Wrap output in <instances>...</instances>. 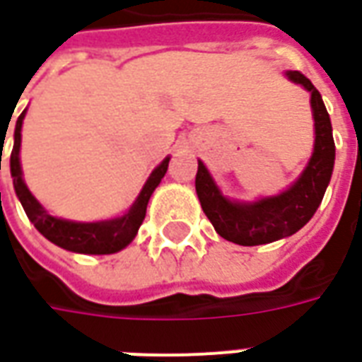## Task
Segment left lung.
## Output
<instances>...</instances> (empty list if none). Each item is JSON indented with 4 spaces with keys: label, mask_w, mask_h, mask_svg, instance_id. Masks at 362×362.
Wrapping results in <instances>:
<instances>
[{
    "label": "left lung",
    "mask_w": 362,
    "mask_h": 362,
    "mask_svg": "<svg viewBox=\"0 0 362 362\" xmlns=\"http://www.w3.org/2000/svg\"><path fill=\"white\" fill-rule=\"evenodd\" d=\"M285 77L310 93L314 118L312 157L287 189L277 196L258 197L256 202L228 199L215 184L207 166L197 160L196 192L202 209L215 230L228 243L258 246L295 235L316 213L334 173L335 143L322 95L300 71H285Z\"/></svg>",
    "instance_id": "8db88e82"
}]
</instances>
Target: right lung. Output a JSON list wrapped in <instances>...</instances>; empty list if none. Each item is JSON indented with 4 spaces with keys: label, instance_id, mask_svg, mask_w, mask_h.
Masks as SVG:
<instances>
[{
    "label": "right lung",
    "instance_id": "right-lung-1",
    "mask_svg": "<svg viewBox=\"0 0 362 362\" xmlns=\"http://www.w3.org/2000/svg\"><path fill=\"white\" fill-rule=\"evenodd\" d=\"M27 110L21 112L15 124V134H13V149L11 157H9V168H11L13 188L15 194L19 197L23 209L27 213L30 223L35 225L36 230L42 236H46L50 243H54L59 248L69 252H77V254H116V252L124 250L127 244L132 243L137 235V230L141 227L143 219H145V211H147V204H149L153 192L157 188L163 176L166 174L168 168V160L166 157L160 165L149 174L147 182L143 184L139 196L135 197L132 207L127 209L124 215L114 217V219L106 221H93V223H81V221H69L62 219V217H54L42 207V204L36 199L27 184L23 180V168H21V129H23V119H25ZM4 141V139H1ZM0 170H1V155H0Z\"/></svg>",
    "mask_w": 362,
    "mask_h": 362
}]
</instances>
